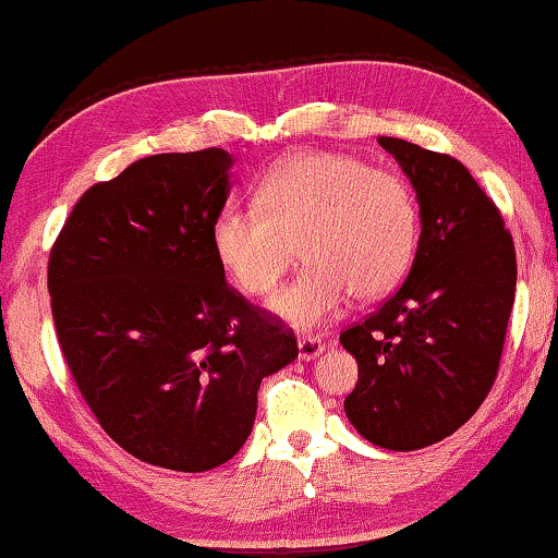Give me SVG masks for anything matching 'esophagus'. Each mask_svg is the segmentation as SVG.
<instances>
[{"label": "esophagus", "instance_id": "obj_1", "mask_svg": "<svg viewBox=\"0 0 558 558\" xmlns=\"http://www.w3.org/2000/svg\"><path fill=\"white\" fill-rule=\"evenodd\" d=\"M326 351V340L318 336H303L298 338V359L301 361H315Z\"/></svg>", "mask_w": 558, "mask_h": 558}]
</instances>
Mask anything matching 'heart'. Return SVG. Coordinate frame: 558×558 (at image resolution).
<instances>
[{"instance_id": "1", "label": "heart", "mask_w": 558, "mask_h": 558, "mask_svg": "<svg viewBox=\"0 0 558 558\" xmlns=\"http://www.w3.org/2000/svg\"><path fill=\"white\" fill-rule=\"evenodd\" d=\"M418 207L396 172L328 149H305L257 182L255 205L230 203L213 222V251L243 293L268 295L298 253L305 268L270 298L293 328H318L343 307L388 293L409 270Z\"/></svg>"}]
</instances>
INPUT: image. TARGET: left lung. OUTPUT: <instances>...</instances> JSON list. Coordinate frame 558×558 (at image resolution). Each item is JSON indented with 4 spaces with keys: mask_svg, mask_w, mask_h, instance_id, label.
<instances>
[{
    "mask_svg": "<svg viewBox=\"0 0 558 558\" xmlns=\"http://www.w3.org/2000/svg\"><path fill=\"white\" fill-rule=\"evenodd\" d=\"M415 190L421 238L401 290L340 332L359 361L345 415L371 444L415 451L459 430L492 390L517 290L496 205L459 160L378 137Z\"/></svg>",
    "mask_w": 558,
    "mask_h": 558,
    "instance_id": "8db88e82",
    "label": "left lung"
}]
</instances>
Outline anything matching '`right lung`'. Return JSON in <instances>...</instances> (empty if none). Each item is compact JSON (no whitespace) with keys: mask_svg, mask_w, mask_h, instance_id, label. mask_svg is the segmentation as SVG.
Segmentation results:
<instances>
[{"mask_svg":"<svg viewBox=\"0 0 558 558\" xmlns=\"http://www.w3.org/2000/svg\"><path fill=\"white\" fill-rule=\"evenodd\" d=\"M222 147L132 162L74 205L49 255V295L77 388L114 444L199 473L251 436L263 378L295 336L226 282L213 222L228 203Z\"/></svg>","mask_w":558,"mask_h":558,"instance_id":"add662e5","label":"right lung"}]
</instances>
